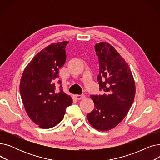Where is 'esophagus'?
<instances>
[{
	"instance_id": "34e87169",
	"label": "esophagus",
	"mask_w": 160,
	"mask_h": 160,
	"mask_svg": "<svg viewBox=\"0 0 160 160\" xmlns=\"http://www.w3.org/2000/svg\"><path fill=\"white\" fill-rule=\"evenodd\" d=\"M74 97L75 98V99H77V100H81V99L84 98L86 97L83 95H75L74 96Z\"/></svg>"
}]
</instances>
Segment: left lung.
<instances>
[{
  "mask_svg": "<svg viewBox=\"0 0 160 160\" xmlns=\"http://www.w3.org/2000/svg\"><path fill=\"white\" fill-rule=\"evenodd\" d=\"M95 48L99 62L97 80L104 93L90 96L95 108L87 118L97 130L108 131L127 115L135 98L136 85L130 67L113 46L101 42Z\"/></svg>",
  "mask_w": 160,
  "mask_h": 160,
  "instance_id": "left-lung-1",
  "label": "left lung"
}]
</instances>
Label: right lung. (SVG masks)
<instances>
[{
	"label": "right lung",
	"instance_id": "right-lung-1",
	"mask_svg": "<svg viewBox=\"0 0 160 160\" xmlns=\"http://www.w3.org/2000/svg\"><path fill=\"white\" fill-rule=\"evenodd\" d=\"M69 41L52 43L33 58L24 69L20 93L28 115L41 128L55 127L63 119L72 98L65 93L59 78V69L66 61L65 47ZM61 86L57 90L55 82Z\"/></svg>",
	"mask_w": 160,
	"mask_h": 160
}]
</instances>
